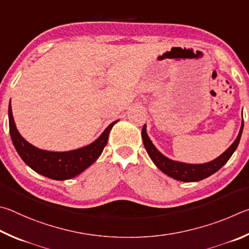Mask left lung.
<instances>
[{"label":"left lung","mask_w":249,"mask_h":249,"mask_svg":"<svg viewBox=\"0 0 249 249\" xmlns=\"http://www.w3.org/2000/svg\"><path fill=\"white\" fill-rule=\"evenodd\" d=\"M244 128V120L242 121L241 129H239L238 136L235 139V141L232 143L228 150L224 153H222L219 158L211 160V162L203 163V164H188V163H182L178 162V160H174L166 158L160 152L156 149L155 145L152 143L151 139L147 136L146 132V124L143 125L142 128V140L143 144H144L145 150L147 154L152 160L159 169H160L164 174H166L167 176L174 178V179L179 180V181H199L202 180L204 178L211 176L212 174L216 173L219 169L223 166L224 164L231 159V156L233 155L235 150L237 149L239 140H241L242 132Z\"/></svg>","instance_id":"left-lung-1"}]
</instances>
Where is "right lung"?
<instances>
[{
    "label": "right lung",
    "mask_w": 249,
    "mask_h": 249,
    "mask_svg": "<svg viewBox=\"0 0 249 249\" xmlns=\"http://www.w3.org/2000/svg\"><path fill=\"white\" fill-rule=\"evenodd\" d=\"M117 122L118 120L111 122L105 131L89 145L67 152L46 151L30 144L20 136L13 117L11 102L8 105L10 134L17 153L33 171L54 180L71 179L96 162L107 144L109 132Z\"/></svg>",
    "instance_id": "add662e5"
}]
</instances>
